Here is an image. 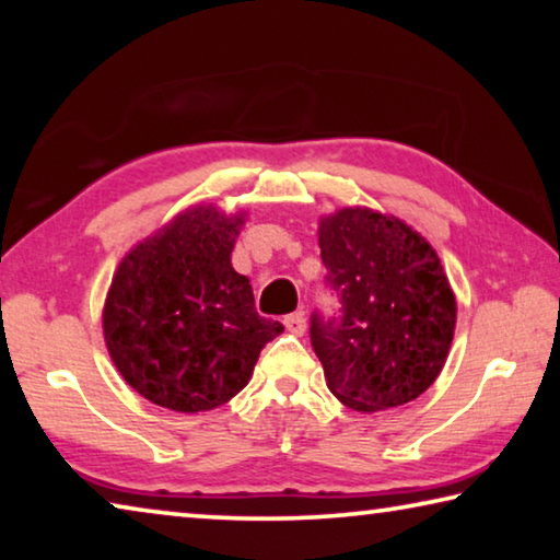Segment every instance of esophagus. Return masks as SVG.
Listing matches in <instances>:
<instances>
[{
    "mask_svg": "<svg viewBox=\"0 0 560 560\" xmlns=\"http://www.w3.org/2000/svg\"><path fill=\"white\" fill-rule=\"evenodd\" d=\"M283 326H287L289 334L303 336V334H306V316H303L299 311V314H291V316L283 318Z\"/></svg>",
    "mask_w": 560,
    "mask_h": 560,
    "instance_id": "esophagus-1",
    "label": "esophagus"
}]
</instances>
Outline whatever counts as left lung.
I'll use <instances>...</instances> for the list:
<instances>
[{
    "instance_id": "1",
    "label": "left lung",
    "mask_w": 560,
    "mask_h": 560,
    "mask_svg": "<svg viewBox=\"0 0 560 560\" xmlns=\"http://www.w3.org/2000/svg\"><path fill=\"white\" fill-rule=\"evenodd\" d=\"M318 246L340 299V316H311L328 390L358 412L420 397L442 373L457 324L438 252L412 226L368 207L324 217Z\"/></svg>"
}]
</instances>
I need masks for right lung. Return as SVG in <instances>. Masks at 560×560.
<instances>
[{
	"instance_id": "add662e5",
	"label": "right lung",
	"mask_w": 560,
	"mask_h": 560,
	"mask_svg": "<svg viewBox=\"0 0 560 560\" xmlns=\"http://www.w3.org/2000/svg\"><path fill=\"white\" fill-rule=\"evenodd\" d=\"M242 224V214L189 207L120 261L103 336L118 373L145 400L175 412L230 402L283 330L257 314L249 279L232 269Z\"/></svg>"
}]
</instances>
